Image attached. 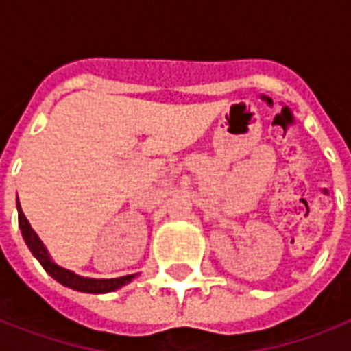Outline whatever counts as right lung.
Masks as SVG:
<instances>
[{"mask_svg":"<svg viewBox=\"0 0 351 351\" xmlns=\"http://www.w3.org/2000/svg\"><path fill=\"white\" fill-rule=\"evenodd\" d=\"M18 221H20L21 234H23V240H25L27 247L31 249V252L38 258V262L42 263V267L47 271L54 280H58L60 284L65 287H71L75 291L82 293H110L115 291L119 287H122L128 282H132V278H135V274H128V276H121V278H82L78 276L73 271H67V269L60 267L56 263L49 258L45 247H43L42 240L38 238V234L32 230V227L27 221L25 214L21 210L20 203H18Z\"/></svg>","mask_w":351,"mask_h":351,"instance_id":"1","label":"right lung"}]
</instances>
